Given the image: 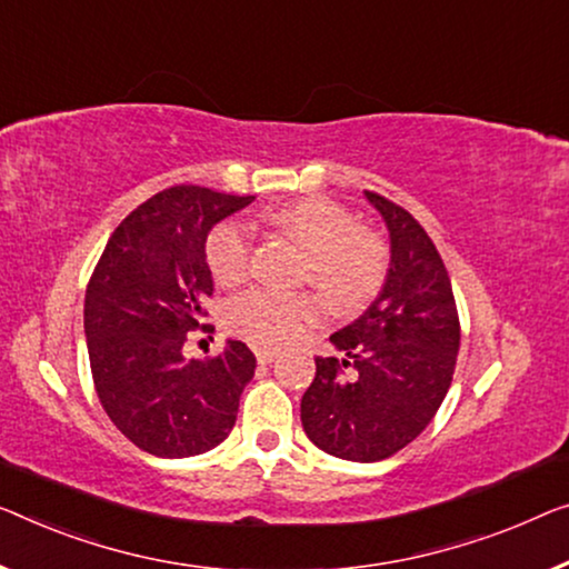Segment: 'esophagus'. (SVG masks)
<instances>
[{"instance_id": "obj_1", "label": "esophagus", "mask_w": 569, "mask_h": 569, "mask_svg": "<svg viewBox=\"0 0 569 569\" xmlns=\"http://www.w3.org/2000/svg\"><path fill=\"white\" fill-rule=\"evenodd\" d=\"M256 358H258V362H262V366H268V362H273L278 358V352L270 350V347H258Z\"/></svg>"}]
</instances>
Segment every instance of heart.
<instances>
[{"mask_svg":"<svg viewBox=\"0 0 569 569\" xmlns=\"http://www.w3.org/2000/svg\"><path fill=\"white\" fill-rule=\"evenodd\" d=\"M268 222L303 250L301 281H311L337 309L352 311L380 291L388 252L380 237L355 224L342 203L307 197L268 211ZM207 266L219 286L242 283L250 273V230L240 222H222L207 237ZM325 307L313 293L248 291L227 307V327L256 345H291L317 327Z\"/></svg>","mask_w":569,"mask_h":569,"instance_id":"obj_1","label":"heart"}]
</instances>
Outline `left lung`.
<instances>
[{
	"instance_id": "obj_1",
	"label": "left lung",
	"mask_w": 569,
	"mask_h": 569,
	"mask_svg": "<svg viewBox=\"0 0 569 569\" xmlns=\"http://www.w3.org/2000/svg\"><path fill=\"white\" fill-rule=\"evenodd\" d=\"M366 199L383 217L391 262L378 299L329 337L345 355L317 358L301 398L307 437L327 455L378 462L413 442L452 383L460 319L447 268L409 211L378 193Z\"/></svg>"
}]
</instances>
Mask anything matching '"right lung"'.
Listing matches in <instances>:
<instances>
[{
	"label": "right lung",
	"mask_w": 569,
	"mask_h": 569,
	"mask_svg": "<svg viewBox=\"0 0 569 569\" xmlns=\"http://www.w3.org/2000/svg\"><path fill=\"white\" fill-rule=\"evenodd\" d=\"M201 186H173L140 203L109 237L83 301L97 396L114 427L156 457H193L230 437L256 355L227 339L211 360H186L214 291L211 227L252 203Z\"/></svg>",
	"instance_id": "1"
}]
</instances>
